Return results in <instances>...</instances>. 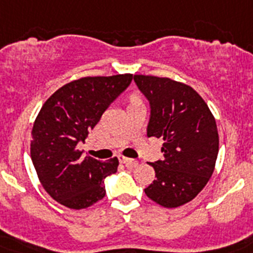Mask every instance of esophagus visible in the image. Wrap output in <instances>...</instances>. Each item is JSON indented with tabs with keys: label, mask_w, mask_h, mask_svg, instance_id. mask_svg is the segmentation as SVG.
I'll use <instances>...</instances> for the list:
<instances>
[{
	"label": "esophagus",
	"mask_w": 253,
	"mask_h": 253,
	"mask_svg": "<svg viewBox=\"0 0 253 253\" xmlns=\"http://www.w3.org/2000/svg\"><path fill=\"white\" fill-rule=\"evenodd\" d=\"M118 158H119V160L123 163V164H125V166L129 167V168H134V167L137 166V162H135V160L129 159V158H125V156H123V155H119Z\"/></svg>",
	"instance_id": "34e87169"
}]
</instances>
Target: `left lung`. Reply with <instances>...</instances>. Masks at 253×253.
<instances>
[{"mask_svg":"<svg viewBox=\"0 0 253 253\" xmlns=\"http://www.w3.org/2000/svg\"><path fill=\"white\" fill-rule=\"evenodd\" d=\"M149 101L147 137L163 138L164 160L151 163L155 179L146 195L166 208L193 200L213 173L218 154L216 120L193 87L168 77L134 75Z\"/></svg>","mask_w":253,"mask_h":253,"instance_id":"8db88e82","label":"left lung"}]
</instances>
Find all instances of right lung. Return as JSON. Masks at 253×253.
I'll return each mask as SVG.
<instances>
[{
	"instance_id": "obj_1",
	"label": "right lung",
	"mask_w": 253,
	"mask_h": 253,
	"mask_svg": "<svg viewBox=\"0 0 253 253\" xmlns=\"http://www.w3.org/2000/svg\"><path fill=\"white\" fill-rule=\"evenodd\" d=\"M133 75L83 77L59 87L33 124L31 159L50 197L72 210L93 206L106 195L104 178L116 173L118 158L99 162L77 150L103 112L130 85Z\"/></svg>"
}]
</instances>
